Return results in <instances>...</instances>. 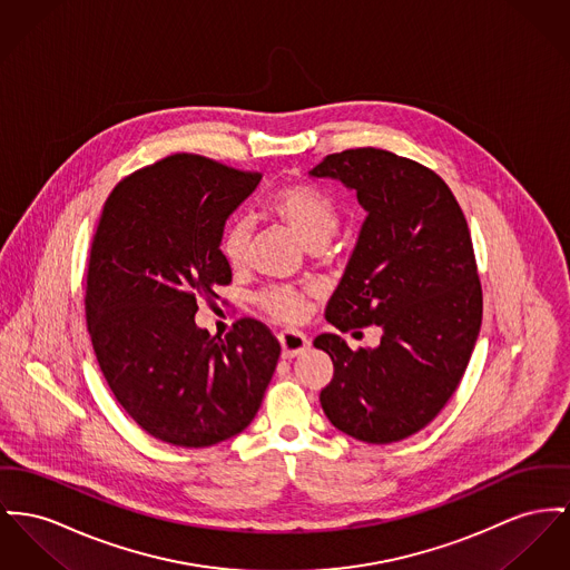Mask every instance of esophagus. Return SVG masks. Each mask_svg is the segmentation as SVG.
<instances>
[{
	"instance_id": "34e87169",
	"label": "esophagus",
	"mask_w": 570,
	"mask_h": 570,
	"mask_svg": "<svg viewBox=\"0 0 570 570\" xmlns=\"http://www.w3.org/2000/svg\"><path fill=\"white\" fill-rule=\"evenodd\" d=\"M278 342H281V347H283V358L301 356L311 345L308 337L304 333H298V331H283L278 335Z\"/></svg>"
}]
</instances>
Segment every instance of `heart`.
I'll return each mask as SVG.
<instances>
[{
  "mask_svg": "<svg viewBox=\"0 0 570 570\" xmlns=\"http://www.w3.org/2000/svg\"><path fill=\"white\" fill-rule=\"evenodd\" d=\"M266 209L292 228L308 250H322L340 228V214L335 203L324 191L308 186H289L274 191L267 198ZM250 237L253 225L248 218L239 216L228 223L220 239V250L228 266H244ZM257 303L262 304L267 315L278 322H298L306 313L303 294L287 285L266 287L257 296Z\"/></svg>",
  "mask_w": 570,
  "mask_h": 570,
  "instance_id": "1",
  "label": "heart"
}]
</instances>
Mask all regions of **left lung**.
<instances>
[{"mask_svg": "<svg viewBox=\"0 0 570 570\" xmlns=\"http://www.w3.org/2000/svg\"><path fill=\"white\" fill-rule=\"evenodd\" d=\"M308 175L342 181L367 212L326 322L342 333L382 331L379 347L356 352L335 333L315 337L335 365L322 409L356 441H402L454 395L480 335L482 287L464 214L436 173L391 151L335 153Z\"/></svg>", "mask_w": 570, "mask_h": 570, "instance_id": "8db88e82", "label": "left lung"}]
</instances>
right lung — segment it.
<instances>
[{"instance_id": "1", "label": "right lung", "mask_w": 570, "mask_h": 570, "mask_svg": "<svg viewBox=\"0 0 570 570\" xmlns=\"http://www.w3.org/2000/svg\"><path fill=\"white\" fill-rule=\"evenodd\" d=\"M259 173L177 153L125 177L104 205L86 274V322L118 404L177 448H212L257 415L281 343L257 320L225 340L198 328V301L230 283L228 216Z\"/></svg>"}]
</instances>
